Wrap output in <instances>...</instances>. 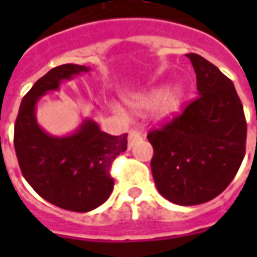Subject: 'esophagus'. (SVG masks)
<instances>
[{"mask_svg":"<svg viewBox=\"0 0 257 257\" xmlns=\"http://www.w3.org/2000/svg\"><path fill=\"white\" fill-rule=\"evenodd\" d=\"M142 138H143V136H142V134H139L138 131H131V132H129V136H128V147L129 149H132V147L135 146V143H136V142H139Z\"/></svg>","mask_w":257,"mask_h":257,"instance_id":"34e87169","label":"esophagus"}]
</instances>
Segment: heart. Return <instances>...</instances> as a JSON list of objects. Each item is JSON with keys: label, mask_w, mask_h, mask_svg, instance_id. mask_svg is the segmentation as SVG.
Here are the masks:
<instances>
[{"label": "heart", "mask_w": 257, "mask_h": 257, "mask_svg": "<svg viewBox=\"0 0 257 257\" xmlns=\"http://www.w3.org/2000/svg\"><path fill=\"white\" fill-rule=\"evenodd\" d=\"M184 97V88L180 82L169 85L167 89L162 86L151 88L143 93L129 96L126 101L136 111H147L156 107V115L160 119H167L180 110ZM110 108L118 115H123L125 110L118 103L111 101Z\"/></svg>", "instance_id": "obj_1"}]
</instances>
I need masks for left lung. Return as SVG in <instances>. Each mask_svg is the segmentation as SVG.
Returning a JSON list of instances; mask_svg holds the SVG:
<instances>
[{
	"label": "left lung",
	"instance_id": "obj_1",
	"mask_svg": "<svg viewBox=\"0 0 257 257\" xmlns=\"http://www.w3.org/2000/svg\"><path fill=\"white\" fill-rule=\"evenodd\" d=\"M198 97L179 117L151 131V172L157 190L176 205L208 202L224 191L245 156L246 122L231 79L197 53L186 55Z\"/></svg>",
	"mask_w": 257,
	"mask_h": 257
}]
</instances>
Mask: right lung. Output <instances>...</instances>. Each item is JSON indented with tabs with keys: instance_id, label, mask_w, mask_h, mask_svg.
Instances as JSON below:
<instances>
[{
	"instance_id": "add662e5",
	"label": "right lung",
	"mask_w": 257,
	"mask_h": 257,
	"mask_svg": "<svg viewBox=\"0 0 257 257\" xmlns=\"http://www.w3.org/2000/svg\"><path fill=\"white\" fill-rule=\"evenodd\" d=\"M79 64H63L33 85L20 104L15 123V151L23 176L48 202L73 212L100 206L114 187L111 162L126 150L128 135L111 136L92 118H84L70 135L48 134L37 121V103L63 81L89 73Z\"/></svg>"
}]
</instances>
